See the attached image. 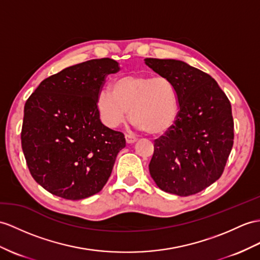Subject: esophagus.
I'll use <instances>...</instances> for the list:
<instances>
[{"instance_id": "obj_1", "label": "esophagus", "mask_w": 260, "mask_h": 260, "mask_svg": "<svg viewBox=\"0 0 260 260\" xmlns=\"http://www.w3.org/2000/svg\"><path fill=\"white\" fill-rule=\"evenodd\" d=\"M125 141L128 144H132L137 142V139L134 136H130V135H125Z\"/></svg>"}]
</instances>
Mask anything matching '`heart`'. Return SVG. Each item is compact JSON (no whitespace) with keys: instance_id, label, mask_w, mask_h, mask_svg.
Returning a JSON list of instances; mask_svg holds the SVG:
<instances>
[{"instance_id":"heart-1","label":"heart","mask_w":260,"mask_h":260,"mask_svg":"<svg viewBox=\"0 0 260 260\" xmlns=\"http://www.w3.org/2000/svg\"><path fill=\"white\" fill-rule=\"evenodd\" d=\"M97 109L103 121L111 128L121 124L130 110V119L137 128L155 136L173 125L179 98L167 77L126 75L113 81L112 92L107 89L99 92Z\"/></svg>"}]
</instances>
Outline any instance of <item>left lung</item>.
I'll return each mask as SVG.
<instances>
[{
  "label": "left lung",
  "instance_id": "1",
  "mask_svg": "<svg viewBox=\"0 0 260 260\" xmlns=\"http://www.w3.org/2000/svg\"><path fill=\"white\" fill-rule=\"evenodd\" d=\"M144 62L172 81L180 107L174 124L154 142L151 178L167 193H199L220 178L232 151L230 100L210 75L184 61L145 58Z\"/></svg>",
  "mask_w": 260,
  "mask_h": 260
}]
</instances>
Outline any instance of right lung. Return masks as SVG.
<instances>
[{
    "label": "right lung",
    "mask_w": 260,
    "mask_h": 260,
    "mask_svg": "<svg viewBox=\"0 0 260 260\" xmlns=\"http://www.w3.org/2000/svg\"><path fill=\"white\" fill-rule=\"evenodd\" d=\"M119 71L110 58L80 62L44 79L27 99L22 149L33 179L49 193L78 201L106 185L125 139L100 121L97 97Z\"/></svg>",
    "instance_id": "obj_1"
}]
</instances>
